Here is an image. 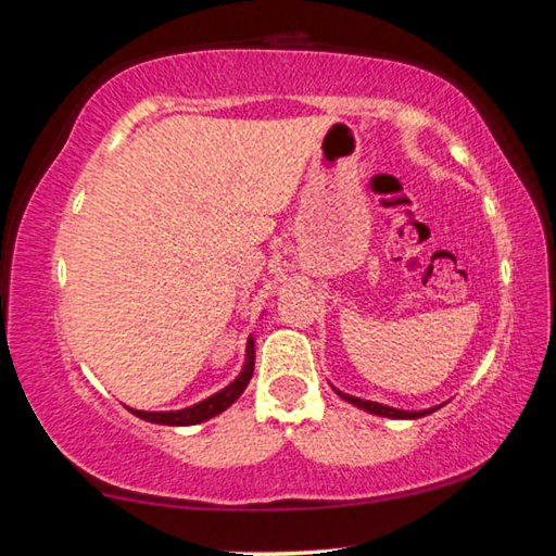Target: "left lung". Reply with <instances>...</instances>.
I'll use <instances>...</instances> for the list:
<instances>
[{
  "instance_id": "8db88e82",
  "label": "left lung",
  "mask_w": 556,
  "mask_h": 556,
  "mask_svg": "<svg viewBox=\"0 0 556 556\" xmlns=\"http://www.w3.org/2000/svg\"><path fill=\"white\" fill-rule=\"evenodd\" d=\"M333 388V384H331ZM336 394L345 402H351L353 407L368 412V414H378V417H388V419H419V417H427V414L437 412L439 407H444V404H437V407H429V409H419V412H407V409H394L388 407V404H380V402H370V400H361V397H353V394H345L338 388H333Z\"/></svg>"
}]
</instances>
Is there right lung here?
Listing matches in <instances>:
<instances>
[{
    "instance_id": "add662e5",
    "label": "right lung",
    "mask_w": 556,
    "mask_h": 556,
    "mask_svg": "<svg viewBox=\"0 0 556 556\" xmlns=\"http://www.w3.org/2000/svg\"><path fill=\"white\" fill-rule=\"evenodd\" d=\"M252 372H255V336L248 338V345H244V363L242 370L238 372L230 384H225L223 390H218L211 397H205L201 402L191 404V407L184 409H168V412H144V409H131L127 407L135 417L152 421V425H164V427H193L201 425V421H208L213 417H218L230 404L240 397L244 388L250 384Z\"/></svg>"
}]
</instances>
